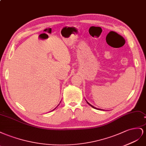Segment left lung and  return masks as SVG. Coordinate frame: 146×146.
<instances>
[{
    "instance_id": "obj_1",
    "label": "left lung",
    "mask_w": 146,
    "mask_h": 146,
    "mask_svg": "<svg viewBox=\"0 0 146 146\" xmlns=\"http://www.w3.org/2000/svg\"><path fill=\"white\" fill-rule=\"evenodd\" d=\"M86 102H87V101H86ZM87 104H89V105H90V106H92V107L93 108H94V109H96V110H101L100 109H98V108H95V107H94V106H92V105H90V104L89 103H88V102H87Z\"/></svg>"
}]
</instances>
